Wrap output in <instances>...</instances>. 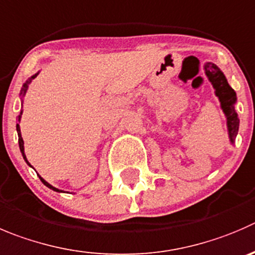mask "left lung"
I'll list each match as a JSON object with an SVG mask.
<instances>
[{
    "mask_svg": "<svg viewBox=\"0 0 255 255\" xmlns=\"http://www.w3.org/2000/svg\"><path fill=\"white\" fill-rule=\"evenodd\" d=\"M204 71L209 81L212 82L215 90V95L220 101V108L227 118V128L229 140L234 144V140L238 135L239 130V118L235 111V104H237V94L234 90L228 84L225 75L220 71L219 67L213 62H207L204 65Z\"/></svg>",
    "mask_w": 255,
    "mask_h": 255,
    "instance_id": "left-lung-1",
    "label": "left lung"
}]
</instances>
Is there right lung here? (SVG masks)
Masks as SVG:
<instances>
[{
    "instance_id": "right-lung-1",
    "label": "right lung",
    "mask_w": 255,
    "mask_h": 255,
    "mask_svg": "<svg viewBox=\"0 0 255 255\" xmlns=\"http://www.w3.org/2000/svg\"><path fill=\"white\" fill-rule=\"evenodd\" d=\"M38 75V72L37 74H35V75H32V76L30 77V79L27 80V81L25 82V84H23V86H22V89H21V93H20V96H21V103L23 104V96L26 95V93H27V89H28V85L31 84V82H32V80L35 79L36 76H37ZM21 115H22V110H21V113H20V115H18V118H17V120H18V123H20V120H21ZM16 130H17V134H18V145H20V150H21V154H22V156H23V159H25V161L27 162V165L28 166H31V164L30 162L27 161V157H26V155H25V147H23V139H22V136H21V129H20V124H17L16 125ZM38 175V174H37ZM38 178H40V180L42 181L43 184H45L46 186H47V188H50V189H52L53 191H59V193H65L64 190H60V189H57V188H55V186H52L51 185V184H48L47 181L45 180V179H42L41 178L40 175H38Z\"/></svg>"
}]
</instances>
